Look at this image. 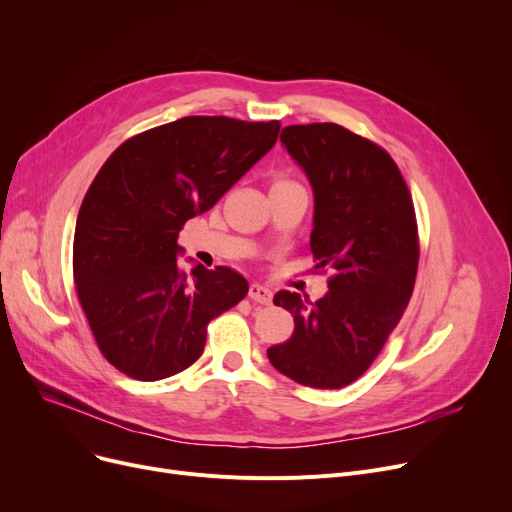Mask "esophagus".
Listing matches in <instances>:
<instances>
[{"label":"esophagus","instance_id":"34e87169","mask_svg":"<svg viewBox=\"0 0 512 512\" xmlns=\"http://www.w3.org/2000/svg\"><path fill=\"white\" fill-rule=\"evenodd\" d=\"M272 290L267 288V286H263V284H251V288H249V299L251 301H255V303H261V305H270L272 303Z\"/></svg>","mask_w":512,"mask_h":512}]
</instances>
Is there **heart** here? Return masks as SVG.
I'll return each mask as SVG.
<instances>
[{
  "label": "heart",
  "mask_w": 512,
  "mask_h": 512,
  "mask_svg": "<svg viewBox=\"0 0 512 512\" xmlns=\"http://www.w3.org/2000/svg\"><path fill=\"white\" fill-rule=\"evenodd\" d=\"M280 182H292V180H288V178H278L274 184H280Z\"/></svg>",
  "instance_id": "heart-1"
}]
</instances>
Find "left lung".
<instances>
[{
    "label": "left lung",
    "mask_w": 512,
    "mask_h": 512,
    "mask_svg": "<svg viewBox=\"0 0 512 512\" xmlns=\"http://www.w3.org/2000/svg\"><path fill=\"white\" fill-rule=\"evenodd\" d=\"M311 180V253L330 272L326 297L280 290L292 336L267 359L297 384L338 390L359 380L405 313L419 265L409 186L386 149L334 122L292 124L280 134Z\"/></svg>",
    "instance_id": "8db88e82"
}]
</instances>
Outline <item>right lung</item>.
Wrapping results in <instances>:
<instances>
[{"mask_svg": "<svg viewBox=\"0 0 512 512\" xmlns=\"http://www.w3.org/2000/svg\"><path fill=\"white\" fill-rule=\"evenodd\" d=\"M280 122L186 116L134 134L107 157L80 205L72 272L101 355L155 382L191 367L213 317L247 297L230 267L191 274L178 232L209 211L278 139Z\"/></svg>", "mask_w": 512, "mask_h": 512, "instance_id": "right-lung-1", "label": "right lung"}]
</instances>
